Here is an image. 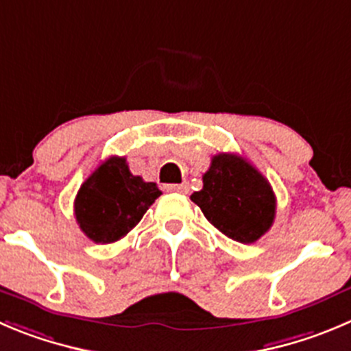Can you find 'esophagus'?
Masks as SVG:
<instances>
[{
	"label": "esophagus",
	"instance_id": "obj_1",
	"mask_svg": "<svg viewBox=\"0 0 351 351\" xmlns=\"http://www.w3.org/2000/svg\"><path fill=\"white\" fill-rule=\"evenodd\" d=\"M166 191L186 194V192H189V185H186V183H171V185H166Z\"/></svg>",
	"mask_w": 351,
	"mask_h": 351
}]
</instances>
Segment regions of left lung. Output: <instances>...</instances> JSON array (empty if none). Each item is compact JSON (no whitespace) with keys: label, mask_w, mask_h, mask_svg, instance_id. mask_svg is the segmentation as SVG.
I'll use <instances>...</instances> for the list:
<instances>
[{"label":"left lung","mask_w":351,"mask_h":351,"mask_svg":"<svg viewBox=\"0 0 351 351\" xmlns=\"http://www.w3.org/2000/svg\"><path fill=\"white\" fill-rule=\"evenodd\" d=\"M211 225L242 244L256 242L275 218L268 180L237 154H218L202 176V191L191 195Z\"/></svg>","instance_id":"left-lung-1"}]
</instances>
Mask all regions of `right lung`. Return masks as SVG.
I'll use <instances>...</instances> for the list:
<instances>
[{
  "instance_id": "add662e5",
  "label": "right lung",
  "mask_w": 351,
  "mask_h": 351,
  "mask_svg": "<svg viewBox=\"0 0 351 351\" xmlns=\"http://www.w3.org/2000/svg\"><path fill=\"white\" fill-rule=\"evenodd\" d=\"M159 195L156 183L131 175L126 159L114 156L104 160L81 185L74 215L88 239L110 244L135 228Z\"/></svg>"
}]
</instances>
